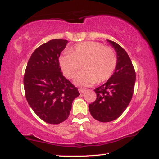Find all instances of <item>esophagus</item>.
<instances>
[{
  "mask_svg": "<svg viewBox=\"0 0 159 159\" xmlns=\"http://www.w3.org/2000/svg\"><path fill=\"white\" fill-rule=\"evenodd\" d=\"M78 91H79L80 93H84L86 91V89L81 88V87H80V88H78Z\"/></svg>",
  "mask_w": 159,
  "mask_h": 159,
  "instance_id": "34e87169",
  "label": "esophagus"
}]
</instances>
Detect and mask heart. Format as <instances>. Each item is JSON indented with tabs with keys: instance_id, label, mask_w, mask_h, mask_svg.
Wrapping results in <instances>:
<instances>
[{
	"instance_id": "heart-1",
	"label": "heart",
	"mask_w": 159,
	"mask_h": 159,
	"mask_svg": "<svg viewBox=\"0 0 159 159\" xmlns=\"http://www.w3.org/2000/svg\"><path fill=\"white\" fill-rule=\"evenodd\" d=\"M116 63L114 49L93 41L76 44L59 57L60 66L67 78H73L82 65L84 70L75 78V82L82 86L107 81L114 72Z\"/></svg>"
}]
</instances>
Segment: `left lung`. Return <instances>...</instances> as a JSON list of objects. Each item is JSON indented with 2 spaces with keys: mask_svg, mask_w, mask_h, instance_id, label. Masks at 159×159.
<instances>
[{
  "mask_svg": "<svg viewBox=\"0 0 159 159\" xmlns=\"http://www.w3.org/2000/svg\"><path fill=\"white\" fill-rule=\"evenodd\" d=\"M116 53L117 63L114 74L106 83L95 89L96 101L89 105L93 117L107 123L117 119L132 100L136 74L130 57L124 49L107 39Z\"/></svg>",
  "mask_w": 159,
  "mask_h": 159,
  "instance_id": "8db88e82",
  "label": "left lung"
}]
</instances>
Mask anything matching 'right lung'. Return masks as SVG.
<instances>
[{"label": "right lung", "instance_id": "1", "mask_svg": "<svg viewBox=\"0 0 159 159\" xmlns=\"http://www.w3.org/2000/svg\"><path fill=\"white\" fill-rule=\"evenodd\" d=\"M66 39H52L34 51L27 63L24 87L26 99L35 114L45 123L59 124L69 117L77 87L67 80L59 64Z\"/></svg>", "mask_w": 159, "mask_h": 159}]
</instances>
